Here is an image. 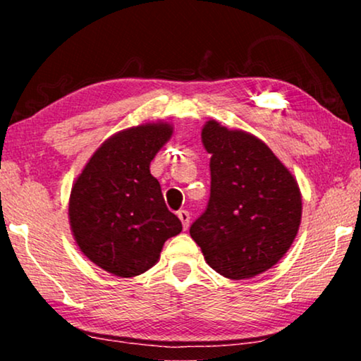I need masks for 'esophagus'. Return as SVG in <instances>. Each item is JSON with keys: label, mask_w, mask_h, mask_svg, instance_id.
Instances as JSON below:
<instances>
[{"label": "esophagus", "mask_w": 361, "mask_h": 361, "mask_svg": "<svg viewBox=\"0 0 361 361\" xmlns=\"http://www.w3.org/2000/svg\"><path fill=\"white\" fill-rule=\"evenodd\" d=\"M178 218H180V221L183 224V229L186 231L189 228V219H191V216H189V213L186 210H180L178 212Z\"/></svg>", "instance_id": "obj_1"}]
</instances>
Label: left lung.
Listing matches in <instances>:
<instances>
[{"mask_svg": "<svg viewBox=\"0 0 361 361\" xmlns=\"http://www.w3.org/2000/svg\"><path fill=\"white\" fill-rule=\"evenodd\" d=\"M210 152V199L189 234L221 276L242 280L266 272L288 252L301 224V192L269 146L216 121L202 129Z\"/></svg>", "mask_w": 361, "mask_h": 361, "instance_id": "left-lung-1", "label": "left lung"}]
</instances>
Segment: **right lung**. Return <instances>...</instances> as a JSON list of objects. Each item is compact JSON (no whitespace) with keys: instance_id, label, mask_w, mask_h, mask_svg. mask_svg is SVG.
Wrapping results in <instances>:
<instances>
[{"instance_id":"add662e5","label":"right lung","mask_w":361,"mask_h":361,"mask_svg":"<svg viewBox=\"0 0 361 361\" xmlns=\"http://www.w3.org/2000/svg\"><path fill=\"white\" fill-rule=\"evenodd\" d=\"M172 132V126L157 122L116 133L94 152L71 188L73 235L103 271L140 276L156 264L166 240L183 229L149 172Z\"/></svg>"}]
</instances>
